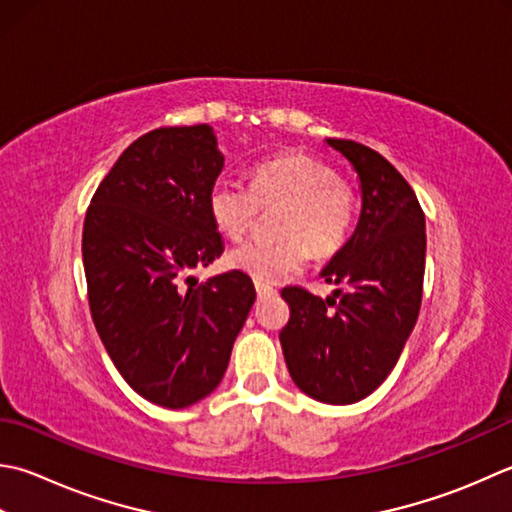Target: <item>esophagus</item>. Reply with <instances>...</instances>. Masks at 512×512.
<instances>
[{
	"label": "esophagus",
	"mask_w": 512,
	"mask_h": 512,
	"mask_svg": "<svg viewBox=\"0 0 512 512\" xmlns=\"http://www.w3.org/2000/svg\"><path fill=\"white\" fill-rule=\"evenodd\" d=\"M255 290H257V297L262 299V297H268V295H273L275 293V288L273 286H268V284H259V282H255Z\"/></svg>",
	"instance_id": "1"
}]
</instances>
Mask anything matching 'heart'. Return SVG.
I'll list each match as a JSON object with an SVG mask.
<instances>
[{"label":"heart","mask_w":512,"mask_h":512,"mask_svg":"<svg viewBox=\"0 0 512 512\" xmlns=\"http://www.w3.org/2000/svg\"><path fill=\"white\" fill-rule=\"evenodd\" d=\"M208 215L226 237H242L255 224L259 208H282L277 235L282 242H246L226 255L233 270L259 284H277L302 273L310 248L330 255L346 242L355 217V197L337 182L328 164L304 153H288L257 164L250 188L217 179L206 197Z\"/></svg>","instance_id":"b5f03b06"}]
</instances>
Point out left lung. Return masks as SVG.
I'll return each mask as SVG.
<instances>
[{"instance_id": "left-lung-1", "label": "left lung", "mask_w": 512, "mask_h": 512, "mask_svg": "<svg viewBox=\"0 0 512 512\" xmlns=\"http://www.w3.org/2000/svg\"><path fill=\"white\" fill-rule=\"evenodd\" d=\"M362 190L355 233L322 270L333 297L284 288L290 319L279 333L295 386L324 404L368 397L395 368L417 324L426 266V219L397 168L373 148L326 139Z\"/></svg>"}]
</instances>
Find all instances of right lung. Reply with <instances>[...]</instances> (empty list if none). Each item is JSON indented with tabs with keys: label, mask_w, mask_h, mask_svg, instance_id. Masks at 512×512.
<instances>
[{
	"label": "right lung",
	"mask_w": 512,
	"mask_h": 512,
	"mask_svg": "<svg viewBox=\"0 0 512 512\" xmlns=\"http://www.w3.org/2000/svg\"><path fill=\"white\" fill-rule=\"evenodd\" d=\"M222 168L208 124L155 128L119 155L86 213L95 328L128 386L164 408L213 393L255 304V286L239 270L182 288L190 270L224 253L206 206Z\"/></svg>",
	"instance_id": "right-lung-1"
}]
</instances>
